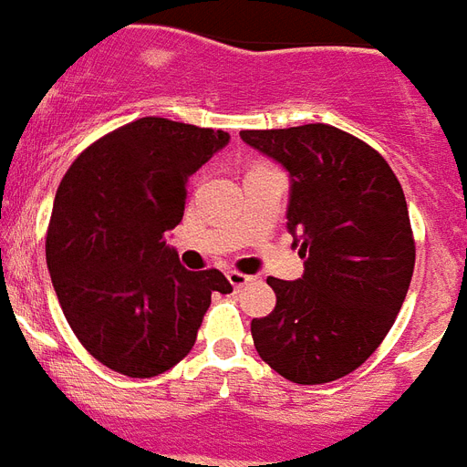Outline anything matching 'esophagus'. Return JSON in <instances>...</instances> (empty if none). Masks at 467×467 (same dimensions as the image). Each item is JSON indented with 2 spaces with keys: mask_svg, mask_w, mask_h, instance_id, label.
<instances>
[{
  "mask_svg": "<svg viewBox=\"0 0 467 467\" xmlns=\"http://www.w3.org/2000/svg\"><path fill=\"white\" fill-rule=\"evenodd\" d=\"M227 280H230V285H233L234 290H240L246 283H252V275H244V273L240 271H227Z\"/></svg>",
  "mask_w": 467,
  "mask_h": 467,
  "instance_id": "esophagus-1",
  "label": "esophagus"
}]
</instances>
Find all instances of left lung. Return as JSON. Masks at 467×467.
Wrapping results in <instances>:
<instances>
[{"mask_svg": "<svg viewBox=\"0 0 467 467\" xmlns=\"http://www.w3.org/2000/svg\"><path fill=\"white\" fill-rule=\"evenodd\" d=\"M290 177L287 233L305 273L268 278L275 309L252 321L256 352L295 384L358 369L396 321L415 268L408 203L389 162L328 124L240 131Z\"/></svg>", "mask_w": 467, "mask_h": 467, "instance_id": "obj_1", "label": "left lung"}]
</instances>
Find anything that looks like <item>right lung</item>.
<instances>
[{"label":"right lung","mask_w":467,"mask_h":467,"mask_svg":"<svg viewBox=\"0 0 467 467\" xmlns=\"http://www.w3.org/2000/svg\"><path fill=\"white\" fill-rule=\"evenodd\" d=\"M230 143L227 131L143 117L86 148L57 189L47 268L71 331L124 377H158L196 343L221 271H187L168 233L189 177Z\"/></svg>","instance_id":"right-lung-1"}]
</instances>
